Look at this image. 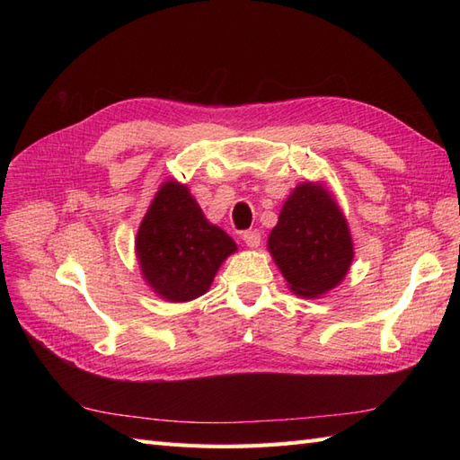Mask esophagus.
Wrapping results in <instances>:
<instances>
[{
	"instance_id": "34e87169",
	"label": "esophagus",
	"mask_w": 460,
	"mask_h": 460,
	"mask_svg": "<svg viewBox=\"0 0 460 460\" xmlns=\"http://www.w3.org/2000/svg\"><path fill=\"white\" fill-rule=\"evenodd\" d=\"M242 238H243L245 245L252 247V249L261 245V232L259 230H247V232H243Z\"/></svg>"
}]
</instances>
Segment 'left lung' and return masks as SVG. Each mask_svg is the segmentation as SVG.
I'll use <instances>...</instances> for the list:
<instances>
[{"label": "left lung", "instance_id": "left-lung-1", "mask_svg": "<svg viewBox=\"0 0 460 460\" xmlns=\"http://www.w3.org/2000/svg\"><path fill=\"white\" fill-rule=\"evenodd\" d=\"M269 249L289 289L303 297L336 288L353 261L345 217L330 193L311 182L297 186L284 203Z\"/></svg>", "mask_w": 460, "mask_h": 460}]
</instances>
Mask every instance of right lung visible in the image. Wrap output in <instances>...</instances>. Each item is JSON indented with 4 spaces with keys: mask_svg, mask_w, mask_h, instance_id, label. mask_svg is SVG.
<instances>
[{
    "mask_svg": "<svg viewBox=\"0 0 460 460\" xmlns=\"http://www.w3.org/2000/svg\"><path fill=\"white\" fill-rule=\"evenodd\" d=\"M235 243L203 217L186 186L164 182L137 230L136 253L144 278L169 301H191L211 286Z\"/></svg>",
    "mask_w": 460,
    "mask_h": 460,
    "instance_id": "1",
    "label": "right lung"
}]
</instances>
